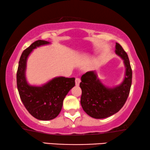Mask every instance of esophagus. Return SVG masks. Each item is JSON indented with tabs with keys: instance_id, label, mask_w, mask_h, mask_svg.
I'll return each mask as SVG.
<instances>
[{
	"instance_id": "34e87169",
	"label": "esophagus",
	"mask_w": 150,
	"mask_h": 150,
	"mask_svg": "<svg viewBox=\"0 0 150 150\" xmlns=\"http://www.w3.org/2000/svg\"><path fill=\"white\" fill-rule=\"evenodd\" d=\"M75 83H76V85L79 86L80 83H81V79H80L79 78H76L75 80Z\"/></svg>"
}]
</instances>
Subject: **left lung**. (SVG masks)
<instances>
[{
  "instance_id": "8db88e82",
  "label": "left lung",
  "mask_w": 150,
  "mask_h": 150,
  "mask_svg": "<svg viewBox=\"0 0 150 150\" xmlns=\"http://www.w3.org/2000/svg\"><path fill=\"white\" fill-rule=\"evenodd\" d=\"M115 52L123 59L126 68L122 83L114 87H106L96 71H87L81 76V104L84 111L93 118L104 119L115 114L124 105L130 93L132 72L128 54L118 43Z\"/></svg>"
}]
</instances>
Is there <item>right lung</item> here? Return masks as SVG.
Masks as SVG:
<instances>
[{
    "label": "right lung",
    "instance_id": "obj_1",
    "mask_svg": "<svg viewBox=\"0 0 150 150\" xmlns=\"http://www.w3.org/2000/svg\"><path fill=\"white\" fill-rule=\"evenodd\" d=\"M50 44L44 40L33 43L22 52L17 71V87L22 103L32 116L42 121L53 120L58 116L65 97L75 86L74 78L63 76L55 77L41 86L28 84L26 78L28 56L38 47Z\"/></svg>",
    "mask_w": 150,
    "mask_h": 150
}]
</instances>
